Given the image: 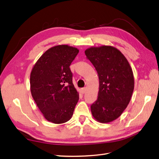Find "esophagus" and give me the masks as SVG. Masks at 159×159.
<instances>
[{
  "instance_id": "1",
  "label": "esophagus",
  "mask_w": 159,
  "mask_h": 159,
  "mask_svg": "<svg viewBox=\"0 0 159 159\" xmlns=\"http://www.w3.org/2000/svg\"><path fill=\"white\" fill-rule=\"evenodd\" d=\"M81 93H82L83 94H84V93H85V91H86V88H81Z\"/></svg>"
}]
</instances>
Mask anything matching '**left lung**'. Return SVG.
I'll return each instance as SVG.
<instances>
[{"instance_id": "8db88e82", "label": "left lung", "mask_w": 159, "mask_h": 159, "mask_svg": "<svg viewBox=\"0 0 159 159\" xmlns=\"http://www.w3.org/2000/svg\"><path fill=\"white\" fill-rule=\"evenodd\" d=\"M85 54L97 71L99 82L91 114L99 123H110L121 116L131 99L134 85L132 68L121 52L111 46L90 47Z\"/></svg>"}]
</instances>
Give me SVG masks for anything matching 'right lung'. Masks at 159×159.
<instances>
[{
  "label": "right lung",
  "instance_id": "add662e5",
  "mask_svg": "<svg viewBox=\"0 0 159 159\" xmlns=\"http://www.w3.org/2000/svg\"><path fill=\"white\" fill-rule=\"evenodd\" d=\"M79 50L68 45L53 46L43 54L30 73V91L44 118L55 124L71 118L79 100L70 66Z\"/></svg>",
  "mask_w": 159,
  "mask_h": 159
}]
</instances>
